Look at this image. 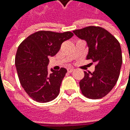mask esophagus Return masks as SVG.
<instances>
[{"label": "esophagus", "instance_id": "34e87169", "mask_svg": "<svg viewBox=\"0 0 130 130\" xmlns=\"http://www.w3.org/2000/svg\"><path fill=\"white\" fill-rule=\"evenodd\" d=\"M73 71H74V69H72V68H68L67 69V72L69 73L72 72Z\"/></svg>", "mask_w": 130, "mask_h": 130}]
</instances>
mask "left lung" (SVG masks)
I'll list each match as a JSON object with an SVG mask.
<instances>
[{
    "label": "left lung",
    "mask_w": 130,
    "mask_h": 130,
    "mask_svg": "<svg viewBox=\"0 0 130 130\" xmlns=\"http://www.w3.org/2000/svg\"><path fill=\"white\" fill-rule=\"evenodd\" d=\"M73 32L87 42V59L97 63L92 73L85 72V77L79 82L82 93L90 99L103 98L115 86L119 77L122 63L120 43L100 27L90 26Z\"/></svg>",
    "instance_id": "8db88e82"
}]
</instances>
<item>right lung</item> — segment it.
<instances>
[{
    "label": "right lung",
    "instance_id": "1",
    "mask_svg": "<svg viewBox=\"0 0 130 130\" xmlns=\"http://www.w3.org/2000/svg\"><path fill=\"white\" fill-rule=\"evenodd\" d=\"M71 32L63 33L38 31L23 40L18 47L15 65L22 86L34 101L47 103L59 94L60 87L67 70L52 69L48 73L50 56H54L64 41L72 37Z\"/></svg>",
    "mask_w": 130,
    "mask_h": 130
}]
</instances>
